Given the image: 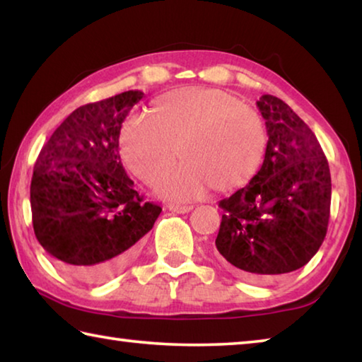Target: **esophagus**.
<instances>
[{
  "label": "esophagus",
  "instance_id": "1",
  "mask_svg": "<svg viewBox=\"0 0 362 362\" xmlns=\"http://www.w3.org/2000/svg\"><path fill=\"white\" fill-rule=\"evenodd\" d=\"M166 207L175 214H187L193 209V206H180V204H168Z\"/></svg>",
  "mask_w": 362,
  "mask_h": 362
}]
</instances>
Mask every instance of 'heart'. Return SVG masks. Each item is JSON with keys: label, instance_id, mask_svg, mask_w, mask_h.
<instances>
[{"label": "heart", "instance_id": "heart-1", "mask_svg": "<svg viewBox=\"0 0 362 362\" xmlns=\"http://www.w3.org/2000/svg\"><path fill=\"white\" fill-rule=\"evenodd\" d=\"M265 148L259 113L225 90L207 88L161 95L150 116H132L119 134L122 163L146 185L161 180L179 153L183 163L159 185L170 199L196 198L211 185H244L259 170Z\"/></svg>", "mask_w": 362, "mask_h": 362}]
</instances>
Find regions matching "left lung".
<instances>
[{
    "instance_id": "obj_1",
    "label": "left lung",
    "mask_w": 362,
    "mask_h": 362,
    "mask_svg": "<svg viewBox=\"0 0 362 362\" xmlns=\"http://www.w3.org/2000/svg\"><path fill=\"white\" fill-rule=\"evenodd\" d=\"M268 142L259 173L220 201L218 254L247 279L302 268L326 238L330 216L329 163L310 129L274 95L257 102Z\"/></svg>"
}]
</instances>
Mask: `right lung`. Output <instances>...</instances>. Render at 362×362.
I'll return each instance as SVG.
<instances>
[{"label":"right lung","instance_id":"obj_1","mask_svg":"<svg viewBox=\"0 0 362 362\" xmlns=\"http://www.w3.org/2000/svg\"><path fill=\"white\" fill-rule=\"evenodd\" d=\"M140 90L76 108L40 151L30 185L36 240L83 283L118 274L161 214L134 189L119 158V132Z\"/></svg>","mask_w":362,"mask_h":362}]
</instances>
